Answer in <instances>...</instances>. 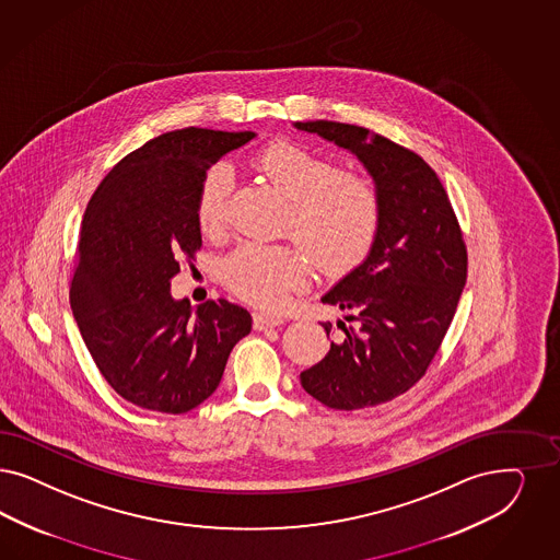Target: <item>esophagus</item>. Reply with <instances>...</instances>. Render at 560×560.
<instances>
[{"mask_svg": "<svg viewBox=\"0 0 560 560\" xmlns=\"http://www.w3.org/2000/svg\"><path fill=\"white\" fill-rule=\"evenodd\" d=\"M283 323H285L283 316L269 314V312H254V328H256V330L279 327V325H283Z\"/></svg>", "mask_w": 560, "mask_h": 560, "instance_id": "obj_1", "label": "esophagus"}]
</instances>
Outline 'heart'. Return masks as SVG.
<instances>
[{
	"instance_id": "b5f03b06",
	"label": "heart",
	"mask_w": 560,
	"mask_h": 560,
	"mask_svg": "<svg viewBox=\"0 0 560 560\" xmlns=\"http://www.w3.org/2000/svg\"><path fill=\"white\" fill-rule=\"evenodd\" d=\"M256 167L290 200L283 230L305 250L295 244H242L223 262V281L235 295L277 308L306 283V253L325 275L348 272L366 258L381 225V198L366 175L339 170L332 159L293 142L270 144ZM233 179L228 163L205 175L196 202L205 232L223 225Z\"/></svg>"
}]
</instances>
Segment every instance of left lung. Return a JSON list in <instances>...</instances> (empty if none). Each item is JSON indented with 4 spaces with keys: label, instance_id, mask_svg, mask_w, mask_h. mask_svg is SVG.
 <instances>
[{
    "label": "left lung",
    "instance_id": "obj_1",
    "mask_svg": "<svg viewBox=\"0 0 560 560\" xmlns=\"http://www.w3.org/2000/svg\"><path fill=\"white\" fill-rule=\"evenodd\" d=\"M293 126L355 154L381 198V225L364 262L320 298L346 312L337 320L343 332L300 381L332 409L381 406L416 385L443 343L467 279L462 230L420 154L351 124ZM323 327L328 335L330 323Z\"/></svg>",
    "mask_w": 560,
    "mask_h": 560
}]
</instances>
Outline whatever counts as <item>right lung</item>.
Listing matches in <instances>:
<instances>
[{"label": "right lung", "mask_w": 560, "mask_h": 560, "mask_svg": "<svg viewBox=\"0 0 560 560\" xmlns=\"http://www.w3.org/2000/svg\"><path fill=\"white\" fill-rule=\"evenodd\" d=\"M254 132L184 128L126 154L93 194L70 306L98 372L126 401L186 413L221 383L252 316L228 300L172 298L179 258L200 250L202 179Z\"/></svg>", "instance_id": "right-lung-1"}]
</instances>
